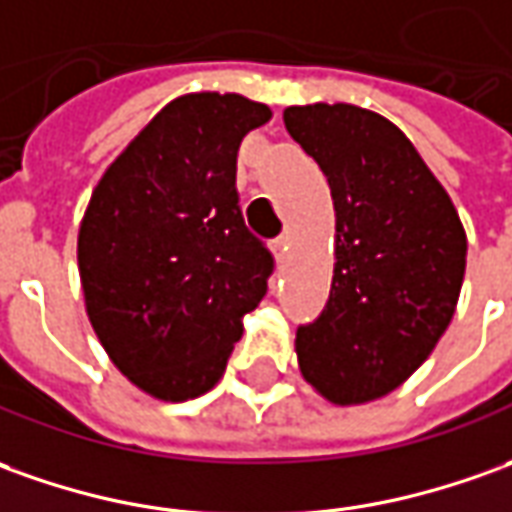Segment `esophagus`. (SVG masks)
Instances as JSON below:
<instances>
[{
	"instance_id": "esophagus-1",
	"label": "esophagus",
	"mask_w": 512,
	"mask_h": 512,
	"mask_svg": "<svg viewBox=\"0 0 512 512\" xmlns=\"http://www.w3.org/2000/svg\"><path fill=\"white\" fill-rule=\"evenodd\" d=\"M287 242H290L287 236H278V239H273V242H270V250H273V256H276L278 264L284 262V256H287Z\"/></svg>"
}]
</instances>
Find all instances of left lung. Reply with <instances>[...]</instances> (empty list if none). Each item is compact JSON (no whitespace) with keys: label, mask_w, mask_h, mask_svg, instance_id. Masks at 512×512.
<instances>
[{"label":"left lung","mask_w":512,"mask_h":512,"mask_svg":"<svg viewBox=\"0 0 512 512\" xmlns=\"http://www.w3.org/2000/svg\"><path fill=\"white\" fill-rule=\"evenodd\" d=\"M290 136L334 200L329 303L295 337L298 368L337 407L393 393L449 329L468 239L443 183L401 130L348 102L292 105Z\"/></svg>","instance_id":"obj_1"}]
</instances>
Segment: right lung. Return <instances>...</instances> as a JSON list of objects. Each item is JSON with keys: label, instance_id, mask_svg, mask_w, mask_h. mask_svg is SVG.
Listing matches in <instances>:
<instances>
[{"label": "right lung", "instance_id": "right-lung-1", "mask_svg": "<svg viewBox=\"0 0 512 512\" xmlns=\"http://www.w3.org/2000/svg\"><path fill=\"white\" fill-rule=\"evenodd\" d=\"M270 116L242 94L175 97L91 192L77 231L86 315L147 396L209 393L267 292L273 256L242 220L236 153Z\"/></svg>", "mask_w": 512, "mask_h": 512}]
</instances>
